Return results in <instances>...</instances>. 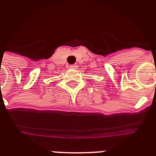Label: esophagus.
Returning <instances> with one entry per match:
<instances>
[{"label":"esophagus","mask_w":156,"mask_h":156,"mask_svg":"<svg viewBox=\"0 0 156 156\" xmlns=\"http://www.w3.org/2000/svg\"><path fill=\"white\" fill-rule=\"evenodd\" d=\"M69 67H70L71 69H74L77 68L78 66H77V65H70V66H69Z\"/></svg>","instance_id":"1"}]
</instances>
